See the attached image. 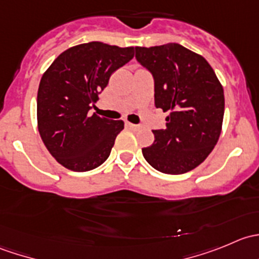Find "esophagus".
Returning a JSON list of instances; mask_svg holds the SVG:
<instances>
[{"instance_id":"1","label":"esophagus","mask_w":259,"mask_h":259,"mask_svg":"<svg viewBox=\"0 0 259 259\" xmlns=\"http://www.w3.org/2000/svg\"><path fill=\"white\" fill-rule=\"evenodd\" d=\"M125 125H126V127H129V129H132V130H139L140 129L139 125L132 124V122H125Z\"/></svg>"}]
</instances>
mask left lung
Masks as SVG:
<instances>
[{
    "label": "left lung",
    "mask_w": 259,
    "mask_h": 259,
    "mask_svg": "<svg viewBox=\"0 0 259 259\" xmlns=\"http://www.w3.org/2000/svg\"><path fill=\"white\" fill-rule=\"evenodd\" d=\"M138 61L154 77L156 108L168 111L166 127L153 130L145 160L165 174H184L207 159L222 132L223 86L200 55L179 44L135 48Z\"/></svg>",
    "instance_id": "8db88e82"
}]
</instances>
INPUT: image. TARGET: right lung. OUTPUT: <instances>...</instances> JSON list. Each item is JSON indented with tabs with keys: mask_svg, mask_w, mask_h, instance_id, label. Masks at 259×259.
<instances>
[{
	"mask_svg": "<svg viewBox=\"0 0 259 259\" xmlns=\"http://www.w3.org/2000/svg\"><path fill=\"white\" fill-rule=\"evenodd\" d=\"M133 57L134 48L93 41L60 54L42 75L37 91L38 133L62 166L88 171L109 158L124 121L90 116L89 110L111 74Z\"/></svg>",
	"mask_w": 259,
	"mask_h": 259,
	"instance_id": "1",
	"label": "right lung"
}]
</instances>
